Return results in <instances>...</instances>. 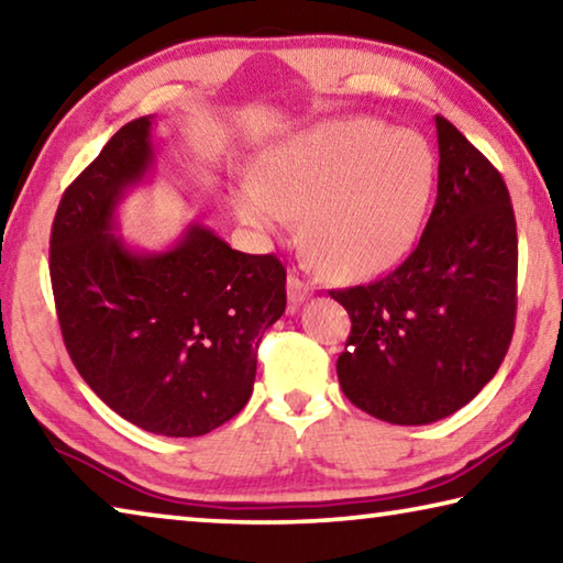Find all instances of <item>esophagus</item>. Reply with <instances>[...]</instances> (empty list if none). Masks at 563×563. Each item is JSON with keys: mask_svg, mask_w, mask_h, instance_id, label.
<instances>
[{"mask_svg": "<svg viewBox=\"0 0 563 563\" xmlns=\"http://www.w3.org/2000/svg\"><path fill=\"white\" fill-rule=\"evenodd\" d=\"M310 296H313V285L302 280L300 275L290 273L288 275V300L292 302V306H300V302L308 300Z\"/></svg>", "mask_w": 563, "mask_h": 563, "instance_id": "1", "label": "esophagus"}]
</instances>
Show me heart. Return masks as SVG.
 <instances>
[{
    "label": "heart",
    "mask_w": 563,
    "mask_h": 563,
    "mask_svg": "<svg viewBox=\"0 0 563 563\" xmlns=\"http://www.w3.org/2000/svg\"><path fill=\"white\" fill-rule=\"evenodd\" d=\"M435 159L413 130L368 118L316 124L267 155L261 185L235 192L238 218L275 233L306 212V250L333 278L396 265L421 235Z\"/></svg>",
    "instance_id": "heart-1"
}]
</instances>
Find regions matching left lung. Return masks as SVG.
<instances>
[{
  "mask_svg": "<svg viewBox=\"0 0 563 563\" xmlns=\"http://www.w3.org/2000/svg\"><path fill=\"white\" fill-rule=\"evenodd\" d=\"M439 198L413 253L386 278L333 290L353 320L338 380L396 426L456 413L496 376L516 318L519 240L504 177L435 114Z\"/></svg>",
  "mask_w": 563,
  "mask_h": 563,
  "instance_id": "obj_1",
  "label": "left lung"
}]
</instances>
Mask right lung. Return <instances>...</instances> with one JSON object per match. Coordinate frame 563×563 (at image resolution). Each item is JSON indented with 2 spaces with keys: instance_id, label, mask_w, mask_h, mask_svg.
Listing matches in <instances>:
<instances>
[{
  "instance_id": "obj_1",
  "label": "right lung",
  "mask_w": 563,
  "mask_h": 563,
  "mask_svg": "<svg viewBox=\"0 0 563 563\" xmlns=\"http://www.w3.org/2000/svg\"><path fill=\"white\" fill-rule=\"evenodd\" d=\"M155 163L153 118H140L67 187L49 240L52 290L87 386L142 431L195 439L253 394L257 343L285 313V267L198 220L163 250L130 245L118 208Z\"/></svg>"
}]
</instances>
